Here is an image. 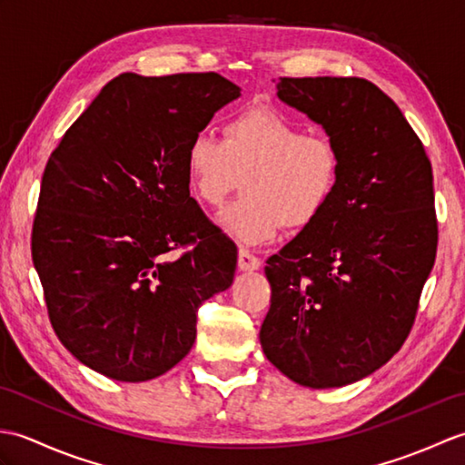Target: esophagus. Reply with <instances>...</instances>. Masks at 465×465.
<instances>
[{"instance_id":"34e87169","label":"esophagus","mask_w":465,"mask_h":465,"mask_svg":"<svg viewBox=\"0 0 465 465\" xmlns=\"http://www.w3.org/2000/svg\"><path fill=\"white\" fill-rule=\"evenodd\" d=\"M260 265H262L260 258H255V255L250 253L248 250H240V253H238V268L242 272H255V270H260Z\"/></svg>"}]
</instances>
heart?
Wrapping results in <instances>:
<instances>
[{"mask_svg":"<svg viewBox=\"0 0 465 465\" xmlns=\"http://www.w3.org/2000/svg\"><path fill=\"white\" fill-rule=\"evenodd\" d=\"M223 137L195 134L185 150L192 190L217 205L243 175L245 195L217 213L215 222L245 245L273 240L282 225L303 230L318 220L340 182L341 160L325 135L303 134L272 107H248L230 115Z\"/></svg>","mask_w":465,"mask_h":465,"instance_id":"b5f03b06","label":"heart"}]
</instances>
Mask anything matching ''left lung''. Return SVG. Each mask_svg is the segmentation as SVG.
<instances>
[{"instance_id":"8db88e82","label":"left lung","mask_w":465,"mask_h":465,"mask_svg":"<svg viewBox=\"0 0 465 465\" xmlns=\"http://www.w3.org/2000/svg\"><path fill=\"white\" fill-rule=\"evenodd\" d=\"M278 97L320 124L340 182L318 220L265 262L260 330L275 368L305 388L380 370L416 320L436 262L431 163L400 107L361 77H280Z\"/></svg>"}]
</instances>
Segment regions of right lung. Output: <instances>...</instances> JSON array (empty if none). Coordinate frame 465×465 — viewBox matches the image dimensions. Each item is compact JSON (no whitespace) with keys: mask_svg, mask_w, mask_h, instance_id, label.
<instances>
[{"mask_svg":"<svg viewBox=\"0 0 465 465\" xmlns=\"http://www.w3.org/2000/svg\"><path fill=\"white\" fill-rule=\"evenodd\" d=\"M242 90L220 74H122L49 155L32 258L65 350L147 381L195 341L197 308L233 282L238 250L190 197L185 150ZM193 244L172 259L170 251Z\"/></svg>","mask_w":465,"mask_h":465,"instance_id":"1","label":"right lung"}]
</instances>
